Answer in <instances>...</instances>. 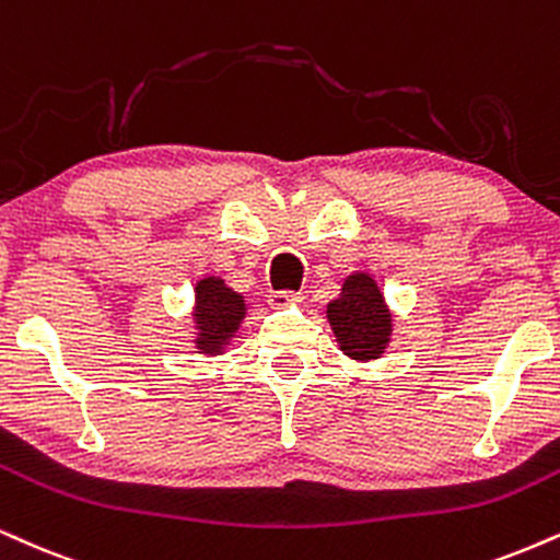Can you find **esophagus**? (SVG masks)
Segmentation results:
<instances>
[{
  "instance_id": "esophagus-1",
  "label": "esophagus",
  "mask_w": 560,
  "mask_h": 560,
  "mask_svg": "<svg viewBox=\"0 0 560 560\" xmlns=\"http://www.w3.org/2000/svg\"><path fill=\"white\" fill-rule=\"evenodd\" d=\"M300 302H302V298H300V294H294V292H271V294H268V305L276 307V310L294 307V305H300Z\"/></svg>"
}]
</instances>
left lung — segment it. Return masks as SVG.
Returning a JSON list of instances; mask_svg holds the SVG:
<instances>
[{
  "instance_id": "left-lung-1",
  "label": "left lung",
  "mask_w": 560,
  "mask_h": 560,
  "mask_svg": "<svg viewBox=\"0 0 560 560\" xmlns=\"http://www.w3.org/2000/svg\"><path fill=\"white\" fill-rule=\"evenodd\" d=\"M336 347L349 360H381L394 336V313L373 273L354 271L341 284L339 294L326 305Z\"/></svg>"
}]
</instances>
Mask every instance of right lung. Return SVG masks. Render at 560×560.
<instances>
[{
    "mask_svg": "<svg viewBox=\"0 0 560 560\" xmlns=\"http://www.w3.org/2000/svg\"><path fill=\"white\" fill-rule=\"evenodd\" d=\"M190 318L195 352L206 357L226 354L234 336L240 334L242 320L247 318V302L221 276H200L195 284Z\"/></svg>",
    "mask_w": 560,
    "mask_h": 560,
    "instance_id": "obj_1",
    "label": "right lung"
}]
</instances>
